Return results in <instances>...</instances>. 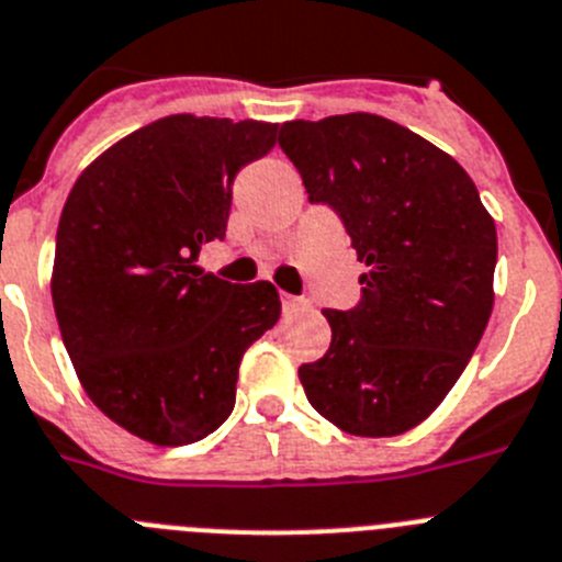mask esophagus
<instances>
[{"label":"esophagus","instance_id":"obj_1","mask_svg":"<svg viewBox=\"0 0 562 562\" xmlns=\"http://www.w3.org/2000/svg\"><path fill=\"white\" fill-rule=\"evenodd\" d=\"M302 307H307L305 296H291V293H282V311L296 313V311H302Z\"/></svg>","mask_w":562,"mask_h":562}]
</instances>
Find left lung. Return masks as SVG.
I'll return each instance as SVG.
<instances>
[{"label":"left lung","instance_id":"1","mask_svg":"<svg viewBox=\"0 0 562 562\" xmlns=\"http://www.w3.org/2000/svg\"><path fill=\"white\" fill-rule=\"evenodd\" d=\"M280 145L367 266L361 305L322 311L333 341L300 367L307 401L341 431L397 437L445 401L487 327L493 215L451 154L378 114L293 120Z\"/></svg>","mask_w":562,"mask_h":562}]
</instances>
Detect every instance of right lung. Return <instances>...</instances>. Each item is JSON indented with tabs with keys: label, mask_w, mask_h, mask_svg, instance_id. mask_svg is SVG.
Segmentation results:
<instances>
[{
	"label": "right lung",
	"mask_w": 562,
	"mask_h": 562,
	"mask_svg": "<svg viewBox=\"0 0 562 562\" xmlns=\"http://www.w3.org/2000/svg\"><path fill=\"white\" fill-rule=\"evenodd\" d=\"M280 123L170 114L78 176L58 224L53 305L78 381L150 445L204 439L235 408L244 352L280 318L271 282L206 274L232 181L277 145Z\"/></svg>",
	"instance_id": "obj_1"
}]
</instances>
